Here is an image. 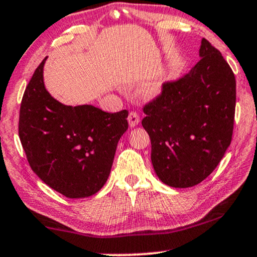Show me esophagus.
<instances>
[{"instance_id": "esophagus-1", "label": "esophagus", "mask_w": 257, "mask_h": 257, "mask_svg": "<svg viewBox=\"0 0 257 257\" xmlns=\"http://www.w3.org/2000/svg\"><path fill=\"white\" fill-rule=\"evenodd\" d=\"M127 120H128V125L130 127H135V126H137L139 124L140 121V117L139 114L137 113V112L135 111H131L128 113V117H127Z\"/></svg>"}]
</instances>
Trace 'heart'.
Segmentation results:
<instances>
[{
	"instance_id": "1",
	"label": "heart",
	"mask_w": 257,
	"mask_h": 257,
	"mask_svg": "<svg viewBox=\"0 0 257 257\" xmlns=\"http://www.w3.org/2000/svg\"><path fill=\"white\" fill-rule=\"evenodd\" d=\"M163 86H164V84L160 79L153 80V82L146 84V85L144 86L143 94L146 97H156L157 94H159L161 92Z\"/></svg>"
}]
</instances>
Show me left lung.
<instances>
[{
  "instance_id": "8db88e82",
  "label": "left lung",
  "mask_w": 257,
  "mask_h": 257,
  "mask_svg": "<svg viewBox=\"0 0 257 257\" xmlns=\"http://www.w3.org/2000/svg\"><path fill=\"white\" fill-rule=\"evenodd\" d=\"M201 59L144 106L143 127L151 139L158 178L175 188L205 180L230 145L236 82L221 52L202 38Z\"/></svg>"
}]
</instances>
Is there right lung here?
I'll return each instance as SVG.
<instances>
[{"label": "right lung", "mask_w": 257, "mask_h": 257, "mask_svg": "<svg viewBox=\"0 0 257 257\" xmlns=\"http://www.w3.org/2000/svg\"><path fill=\"white\" fill-rule=\"evenodd\" d=\"M45 57L24 91L19 136L29 165L49 187L66 198H87L110 175L128 112H104L92 105L68 106L48 92Z\"/></svg>", "instance_id": "obj_1"}]
</instances>
